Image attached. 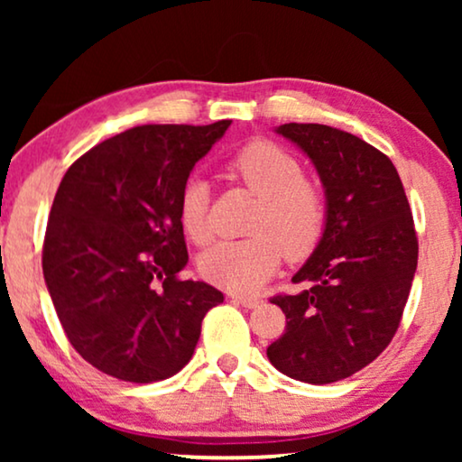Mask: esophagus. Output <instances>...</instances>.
I'll use <instances>...</instances> for the list:
<instances>
[{
    "label": "esophagus",
    "mask_w": 462,
    "mask_h": 462,
    "mask_svg": "<svg viewBox=\"0 0 462 462\" xmlns=\"http://www.w3.org/2000/svg\"><path fill=\"white\" fill-rule=\"evenodd\" d=\"M233 300L237 302V305H242L245 309H254L261 305V299H256V296H233Z\"/></svg>",
    "instance_id": "34e87169"
}]
</instances>
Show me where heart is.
I'll list each match as a JSON object with an SVG mask.
<instances>
[{
    "label": "heart",
    "mask_w": 462,
    "mask_h": 462,
    "mask_svg": "<svg viewBox=\"0 0 462 462\" xmlns=\"http://www.w3.org/2000/svg\"><path fill=\"white\" fill-rule=\"evenodd\" d=\"M226 172L258 198L250 223L254 236L210 245L199 256V271L214 286L254 292L280 267L282 252L290 261H302L318 248L326 229V195L318 182L302 176L292 153L271 141L244 144L226 163ZM179 218L191 242H208V185L201 179L182 189Z\"/></svg>",
    "instance_id": "1"
}]
</instances>
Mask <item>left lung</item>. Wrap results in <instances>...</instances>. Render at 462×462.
<instances>
[{
    "mask_svg": "<svg viewBox=\"0 0 462 462\" xmlns=\"http://www.w3.org/2000/svg\"><path fill=\"white\" fill-rule=\"evenodd\" d=\"M275 132L318 170L326 229L292 277L311 286L271 299L286 332L267 357L296 381L337 383L374 362L397 332L419 263L412 212L393 163L362 138L321 124Z\"/></svg>",
    "mask_w": 462,
    "mask_h": 462,
    "instance_id": "left-lung-1",
    "label": "left lung"
}]
</instances>
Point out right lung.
I'll return each mask as SVG.
<instances>
[{
	"mask_svg": "<svg viewBox=\"0 0 462 462\" xmlns=\"http://www.w3.org/2000/svg\"><path fill=\"white\" fill-rule=\"evenodd\" d=\"M229 125H136L62 176L43 280L69 343L105 374L128 383L176 374L193 356L201 319L225 300L210 283L179 280L189 263L179 201Z\"/></svg>",
	"mask_w": 462,
	"mask_h": 462,
	"instance_id": "right-lung-1",
	"label": "right lung"
}]
</instances>
